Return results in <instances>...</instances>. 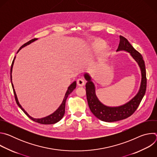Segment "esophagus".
Returning <instances> with one entry per match:
<instances>
[{
    "instance_id": "esophagus-1",
    "label": "esophagus",
    "mask_w": 157,
    "mask_h": 157,
    "mask_svg": "<svg viewBox=\"0 0 157 157\" xmlns=\"http://www.w3.org/2000/svg\"><path fill=\"white\" fill-rule=\"evenodd\" d=\"M77 84L79 86H83L85 84V81L82 78H79L77 80Z\"/></svg>"
}]
</instances>
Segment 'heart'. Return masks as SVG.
<instances>
[{"label":"heart","instance_id":"b5f03b06","mask_svg":"<svg viewBox=\"0 0 157 157\" xmlns=\"http://www.w3.org/2000/svg\"><path fill=\"white\" fill-rule=\"evenodd\" d=\"M105 43L102 40H96L93 43V47L96 51H99L102 50L105 46Z\"/></svg>","mask_w":157,"mask_h":157}]
</instances>
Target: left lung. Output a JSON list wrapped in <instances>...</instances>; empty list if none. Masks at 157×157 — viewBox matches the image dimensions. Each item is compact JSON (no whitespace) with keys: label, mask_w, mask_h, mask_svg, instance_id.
<instances>
[{"label":"left lung","mask_w":157,"mask_h":157,"mask_svg":"<svg viewBox=\"0 0 157 157\" xmlns=\"http://www.w3.org/2000/svg\"><path fill=\"white\" fill-rule=\"evenodd\" d=\"M121 50L126 51L131 55L133 58L138 63L142 73V81L139 91L129 102L119 107H108L104 105L99 101L96 95L95 87L91 81V77L87 73L84 75L85 79L87 81L86 84V91L89 109L97 118L104 122H116L125 119L132 116L139 107L146 91V70L142 55L135 50L128 41L122 36H120V43L117 51Z\"/></svg>","instance_id":"obj_1"}]
</instances>
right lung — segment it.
Instances as JSON below:
<instances>
[{
    "instance_id": "obj_1",
    "label": "right lung",
    "mask_w": 157,
    "mask_h": 157,
    "mask_svg": "<svg viewBox=\"0 0 157 157\" xmlns=\"http://www.w3.org/2000/svg\"><path fill=\"white\" fill-rule=\"evenodd\" d=\"M37 38H33L30 41H29L28 42L25 43V44H24L23 45H22L20 49L18 50V51L17 52V53L20 51V50H21V48H22L23 47L28 45V44H30L31 43H32L33 41L36 40ZM15 57L14 58L13 61H12V66H11V69H10V79H11V81H12V67H13V62H14V59H15ZM12 88H13V93H14V96H15V101H16V102L17 104V105L19 106V107L24 111V113L30 119H32V121H33L34 122H36L37 123H39V124H55L56 122H58V121H59L64 116V113H65V104H66V99L67 98H68V95H70L72 92L74 90V89L76 88V81L73 82L68 88V90H67L66 94H65V96H64V98L63 99V101L61 103V104L60 105V106L58 107V109L54 113H53L52 114L47 116V117H43V118H41V119H34L33 117H32L31 116H30L27 112L22 108V107L20 105V104H19L18 101V99H17V95H16V93H15V89H13V85L12 82Z\"/></svg>"
}]
</instances>
